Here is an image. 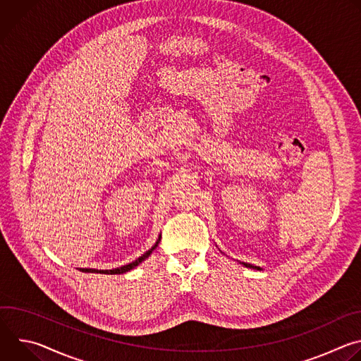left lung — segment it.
<instances>
[{"instance_id":"1","label":"left lung","mask_w":361,"mask_h":361,"mask_svg":"<svg viewBox=\"0 0 361 361\" xmlns=\"http://www.w3.org/2000/svg\"><path fill=\"white\" fill-rule=\"evenodd\" d=\"M243 266H245V267H250V269H257V270H262L260 267H257V266H252V264H247V263H243Z\"/></svg>"}]
</instances>
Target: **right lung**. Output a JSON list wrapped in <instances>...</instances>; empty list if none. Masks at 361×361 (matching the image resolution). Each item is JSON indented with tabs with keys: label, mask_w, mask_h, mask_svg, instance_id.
<instances>
[{
	"label": "right lung",
	"mask_w": 361,
	"mask_h": 361,
	"mask_svg": "<svg viewBox=\"0 0 361 361\" xmlns=\"http://www.w3.org/2000/svg\"><path fill=\"white\" fill-rule=\"evenodd\" d=\"M160 240H161V237H159V240L156 241V244H154L148 251H145L141 257H138V259L135 260V262H133V263H130V264H126V266H123V267H117V269H113V270H95V269H80V271H82V273H99V274H123V273H127V271H130V270H133L134 267H137L138 264H141L145 259H148V255L156 250V247L159 245V243H160Z\"/></svg>",
	"instance_id": "obj_1"
}]
</instances>
